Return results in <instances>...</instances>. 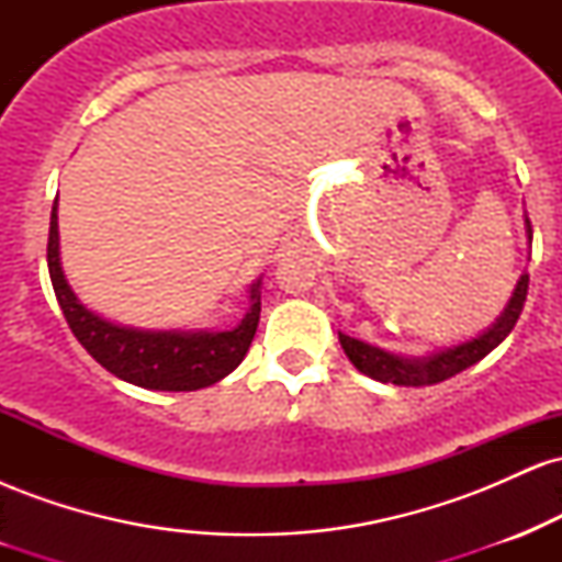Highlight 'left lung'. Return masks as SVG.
I'll use <instances>...</instances> for the list:
<instances>
[{
  "instance_id": "8db88e82",
  "label": "left lung",
  "mask_w": 562,
  "mask_h": 562,
  "mask_svg": "<svg viewBox=\"0 0 562 562\" xmlns=\"http://www.w3.org/2000/svg\"><path fill=\"white\" fill-rule=\"evenodd\" d=\"M526 235L528 243H531V222L526 218ZM528 293V274H520L518 285H515V293L505 312L496 317V322L488 327L486 333H481L479 338L465 340L460 346L443 348V351L428 353V357H398V353L383 351V348L364 344V340L351 338V335L338 333L340 346H344L346 357L351 359V364L357 367L359 372H364L367 378L380 380V383H393V385H412V389H420V385H434L441 383V380L454 378L457 372L468 370L475 362H481L486 353H492L502 340L513 333L515 322H518L520 312H524Z\"/></svg>"
}]
</instances>
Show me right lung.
<instances>
[{"mask_svg": "<svg viewBox=\"0 0 562 562\" xmlns=\"http://www.w3.org/2000/svg\"><path fill=\"white\" fill-rule=\"evenodd\" d=\"M47 267L70 333L108 372L150 391H198L227 378L248 353L261 317V280L250 285V308L232 330H137L97 317L70 290L60 267L57 200L49 216Z\"/></svg>", "mask_w": 562, "mask_h": 562, "instance_id": "right-lung-1", "label": "right lung"}]
</instances>
